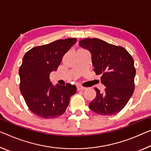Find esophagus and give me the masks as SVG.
<instances>
[{"label":"esophagus","mask_w":151,"mask_h":151,"mask_svg":"<svg viewBox=\"0 0 151 151\" xmlns=\"http://www.w3.org/2000/svg\"><path fill=\"white\" fill-rule=\"evenodd\" d=\"M76 88H77V90L79 91V90H85V87H82V86H80V85H78L77 87H76Z\"/></svg>","instance_id":"obj_1"}]
</instances>
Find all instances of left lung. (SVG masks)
Returning <instances> with one entry per match:
<instances>
[{"instance_id": "8db88e82", "label": "left lung", "mask_w": 151, "mask_h": 151, "mask_svg": "<svg viewBox=\"0 0 151 151\" xmlns=\"http://www.w3.org/2000/svg\"><path fill=\"white\" fill-rule=\"evenodd\" d=\"M79 45L89 51L92 64L106 88H95L96 97L89 108L101 116H111L122 109L134 90L136 69L131 55L123 47L108 44L97 38H87Z\"/></svg>"}]
</instances>
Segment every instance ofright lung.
<instances>
[{
    "mask_svg": "<svg viewBox=\"0 0 151 151\" xmlns=\"http://www.w3.org/2000/svg\"><path fill=\"white\" fill-rule=\"evenodd\" d=\"M76 41V38L56 40L34 47L24 55L19 70L20 91L29 109L40 118H55L63 115L70 97L76 92L75 85H54L49 78Z\"/></svg>",
    "mask_w": 151,
    "mask_h": 151,
    "instance_id": "add662e5",
    "label": "right lung"
}]
</instances>
